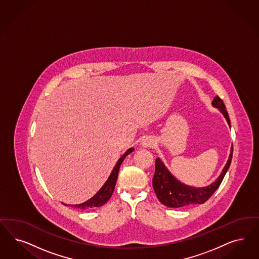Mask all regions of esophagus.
Wrapping results in <instances>:
<instances>
[{"label": "esophagus", "mask_w": 259, "mask_h": 259, "mask_svg": "<svg viewBox=\"0 0 259 259\" xmlns=\"http://www.w3.org/2000/svg\"><path fill=\"white\" fill-rule=\"evenodd\" d=\"M143 147L145 148H151L154 146V141L152 139H150L149 137H147L146 139H144L142 142Z\"/></svg>", "instance_id": "34e87169"}]
</instances>
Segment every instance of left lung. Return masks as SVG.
<instances>
[{
  "instance_id": "left-lung-1",
  "label": "left lung",
  "mask_w": 259,
  "mask_h": 259,
  "mask_svg": "<svg viewBox=\"0 0 259 259\" xmlns=\"http://www.w3.org/2000/svg\"><path fill=\"white\" fill-rule=\"evenodd\" d=\"M213 108L219 109V111L225 117L228 125L231 127L230 118L226 110L223 101L218 96H215L211 102ZM233 157V146L230 152V156L223 167L222 172L217 177L214 182L206 187H192L181 183L178 179L170 174L165 164L160 158L155 160V172L152 178V186L159 201L169 208H181L186 206H192L195 204H203L217 191L222 182L227 170L229 169Z\"/></svg>"
}]
</instances>
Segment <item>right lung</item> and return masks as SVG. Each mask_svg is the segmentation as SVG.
I'll return each mask as SVG.
<instances>
[{
    "mask_svg": "<svg viewBox=\"0 0 259 259\" xmlns=\"http://www.w3.org/2000/svg\"><path fill=\"white\" fill-rule=\"evenodd\" d=\"M134 150V148L128 149L119 158V160L117 161L116 165L113 167L110 176L108 178V180L106 181V183L103 185V187L101 188L100 190L97 192V193L94 196H92L91 199H89V200L85 201L83 203H81V204H77V205H68V204H65V203H63V204L65 206H70V207H73L76 209H95V208L102 207L104 204H106L109 201V198L111 197L112 192L114 191V188H115V185H116L117 176H118L119 168L121 167L122 162L124 161L125 156H127Z\"/></svg>",
    "mask_w": 259,
    "mask_h": 259,
    "instance_id": "right-lung-1",
    "label": "right lung"
}]
</instances>
